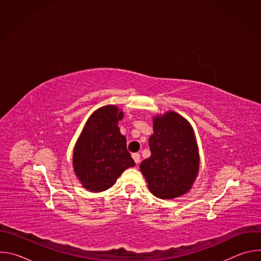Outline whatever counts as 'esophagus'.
Here are the masks:
<instances>
[{"label": "esophagus", "mask_w": 261, "mask_h": 261, "mask_svg": "<svg viewBox=\"0 0 261 261\" xmlns=\"http://www.w3.org/2000/svg\"><path fill=\"white\" fill-rule=\"evenodd\" d=\"M132 158H133V160H134V162H135L136 164H138V163L140 162V155H139L138 153L133 154V155H132Z\"/></svg>", "instance_id": "34e87169"}]
</instances>
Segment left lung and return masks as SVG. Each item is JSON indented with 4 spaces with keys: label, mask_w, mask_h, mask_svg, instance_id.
<instances>
[{
    "label": "left lung",
    "mask_w": 261,
    "mask_h": 261,
    "mask_svg": "<svg viewBox=\"0 0 261 261\" xmlns=\"http://www.w3.org/2000/svg\"><path fill=\"white\" fill-rule=\"evenodd\" d=\"M151 156L140 171L153 195L172 199L190 191L199 171V150L191 124L174 111L153 117Z\"/></svg>",
    "instance_id": "obj_1"
}]
</instances>
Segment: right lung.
<instances>
[{
  "instance_id": "obj_1",
  "label": "right lung",
  "mask_w": 261,
  "mask_h": 261,
  "mask_svg": "<svg viewBox=\"0 0 261 261\" xmlns=\"http://www.w3.org/2000/svg\"><path fill=\"white\" fill-rule=\"evenodd\" d=\"M124 117L117 105H105L90 116L73 150L72 164L83 187L102 192L113 187L124 170L135 165L127 151L119 122Z\"/></svg>"
}]
</instances>
